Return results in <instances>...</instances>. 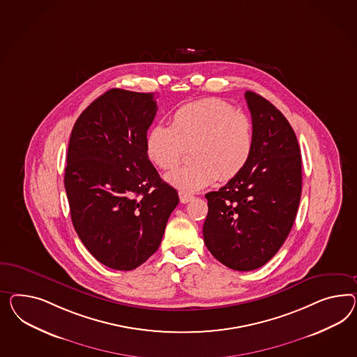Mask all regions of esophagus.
Masks as SVG:
<instances>
[{"label":"esophagus","instance_id":"obj_1","mask_svg":"<svg viewBox=\"0 0 357 357\" xmlns=\"http://www.w3.org/2000/svg\"><path fill=\"white\" fill-rule=\"evenodd\" d=\"M179 199H181V203L187 204L188 202H191V200H192L193 195L192 193L179 191Z\"/></svg>","mask_w":357,"mask_h":357}]
</instances>
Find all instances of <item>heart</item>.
<instances>
[{
	"mask_svg": "<svg viewBox=\"0 0 357 357\" xmlns=\"http://www.w3.org/2000/svg\"><path fill=\"white\" fill-rule=\"evenodd\" d=\"M172 125H153L146 132L145 152L161 170H172L192 145L190 164L166 175L183 192L230 181L244 170L253 151L251 118L220 98H204L175 109Z\"/></svg>",
	"mask_w": 357,
	"mask_h": 357,
	"instance_id": "b5f03b06",
	"label": "heart"
}]
</instances>
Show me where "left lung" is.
Returning <instances> with one entry per match:
<instances>
[{
  "label": "left lung",
  "instance_id": "left-lung-1",
  "mask_svg": "<svg viewBox=\"0 0 357 357\" xmlns=\"http://www.w3.org/2000/svg\"><path fill=\"white\" fill-rule=\"evenodd\" d=\"M255 143L239 175L206 193L204 243L227 268L265 265L289 236L301 196L299 143L286 116L266 98L247 91Z\"/></svg>",
  "mask_w": 357,
  "mask_h": 357
}]
</instances>
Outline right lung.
Masks as SVG:
<instances>
[{
	"label": "right lung",
	"mask_w": 357,
	"mask_h": 357,
	"mask_svg": "<svg viewBox=\"0 0 357 357\" xmlns=\"http://www.w3.org/2000/svg\"><path fill=\"white\" fill-rule=\"evenodd\" d=\"M155 112L154 93L113 88L79 116L70 136L65 190L71 221L91 255L112 269L148 260L179 203L145 152Z\"/></svg>",
	"instance_id": "1"
}]
</instances>
